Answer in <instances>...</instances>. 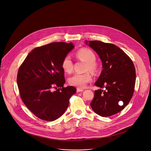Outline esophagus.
<instances>
[{
    "label": "esophagus",
    "mask_w": 151,
    "mask_h": 151,
    "mask_svg": "<svg viewBox=\"0 0 151 151\" xmlns=\"http://www.w3.org/2000/svg\"><path fill=\"white\" fill-rule=\"evenodd\" d=\"M76 91H77V92H78V93H79V92H82V91H83V89H82V88H78Z\"/></svg>",
    "instance_id": "34e87169"
}]
</instances>
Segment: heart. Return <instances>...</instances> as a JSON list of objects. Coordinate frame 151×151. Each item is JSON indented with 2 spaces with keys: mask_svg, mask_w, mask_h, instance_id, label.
I'll return each instance as SVG.
<instances>
[{
  "mask_svg": "<svg viewBox=\"0 0 151 151\" xmlns=\"http://www.w3.org/2000/svg\"><path fill=\"white\" fill-rule=\"evenodd\" d=\"M75 56L78 59L87 63V65L85 66L86 71L90 70L93 72L97 71V65L95 62L96 57L92 50L88 48H82L76 52ZM61 66L65 73H70L72 72L73 68V62L69 55H66L63 58ZM92 78V75L89 72L83 73H75L69 78V82L73 86L78 88H83L91 81Z\"/></svg>",
  "mask_w": 151,
  "mask_h": 151,
  "instance_id": "obj_1",
  "label": "heart"
}]
</instances>
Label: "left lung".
<instances>
[{"label": "left lung", "mask_w": 151, "mask_h": 151, "mask_svg": "<svg viewBox=\"0 0 151 151\" xmlns=\"http://www.w3.org/2000/svg\"><path fill=\"white\" fill-rule=\"evenodd\" d=\"M88 44V42L86 41ZM88 45L99 55L103 70L95 83L104 90H95L90 103L101 116H111L124 109L131 100L136 83V70L132 59L117 46L100 40H89Z\"/></svg>", "instance_id": "obj_1"}]
</instances>
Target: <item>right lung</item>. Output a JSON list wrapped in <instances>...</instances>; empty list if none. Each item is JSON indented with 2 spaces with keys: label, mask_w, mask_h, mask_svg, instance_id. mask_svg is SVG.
Listing matches in <instances>:
<instances>
[{
  "label": "right lung",
  "mask_w": 151,
  "mask_h": 151,
  "mask_svg": "<svg viewBox=\"0 0 151 151\" xmlns=\"http://www.w3.org/2000/svg\"><path fill=\"white\" fill-rule=\"evenodd\" d=\"M74 46L72 43L52 42L33 49L20 66L17 81L21 100L37 118L53 121L65 112L72 86L64 87L66 81L61 64Z\"/></svg>",
  "instance_id": "add662e5"
}]
</instances>
